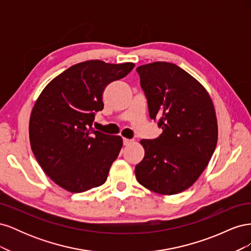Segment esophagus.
<instances>
[{"instance_id": "1", "label": "esophagus", "mask_w": 251, "mask_h": 251, "mask_svg": "<svg viewBox=\"0 0 251 251\" xmlns=\"http://www.w3.org/2000/svg\"><path fill=\"white\" fill-rule=\"evenodd\" d=\"M123 140H124V144H125V146H128V144H131V143L133 142L132 139H127V138H124Z\"/></svg>"}]
</instances>
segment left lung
<instances>
[{
	"instance_id": "obj_1",
	"label": "left lung",
	"mask_w": 251,
	"mask_h": 251,
	"mask_svg": "<svg viewBox=\"0 0 251 251\" xmlns=\"http://www.w3.org/2000/svg\"><path fill=\"white\" fill-rule=\"evenodd\" d=\"M136 71L148 100L149 114L162 134L142 139L139 183L151 192L176 195L191 187L206 168L218 141L211 98L201 83L175 64L155 62Z\"/></svg>"
}]
</instances>
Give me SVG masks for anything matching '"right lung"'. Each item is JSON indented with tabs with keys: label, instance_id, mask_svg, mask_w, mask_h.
<instances>
[{
	"label": "right lung",
	"instance_id": "right-lung-1",
	"mask_svg": "<svg viewBox=\"0 0 251 251\" xmlns=\"http://www.w3.org/2000/svg\"><path fill=\"white\" fill-rule=\"evenodd\" d=\"M134 67L100 59L76 64L52 79L35 101L29 121L32 151L43 171L66 191L82 193L107 180L123 138L95 131L92 125L103 109L105 87Z\"/></svg>",
	"mask_w": 251,
	"mask_h": 251
}]
</instances>
